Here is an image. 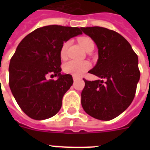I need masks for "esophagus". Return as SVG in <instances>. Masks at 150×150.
I'll return each instance as SVG.
<instances>
[{
	"mask_svg": "<svg viewBox=\"0 0 150 150\" xmlns=\"http://www.w3.org/2000/svg\"><path fill=\"white\" fill-rule=\"evenodd\" d=\"M77 79H78V78L76 77V76H75V75H73V80H74V81H76Z\"/></svg>",
	"mask_w": 150,
	"mask_h": 150,
	"instance_id": "esophagus-1",
	"label": "esophagus"
}]
</instances>
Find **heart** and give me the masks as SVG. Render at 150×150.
Instances as JSON below:
<instances>
[{"label":"heart","mask_w":150,"mask_h":150,"mask_svg":"<svg viewBox=\"0 0 150 150\" xmlns=\"http://www.w3.org/2000/svg\"><path fill=\"white\" fill-rule=\"evenodd\" d=\"M79 43L86 51L89 50L91 47L94 46L93 41L88 36H82V37L79 38ZM68 45H69V41H67V42H64L63 45L61 46V52H60L61 58H65L67 56V50H68ZM89 63L88 61H79L72 60V61H68L65 64L64 69L65 72L75 75L76 77H79V76L83 75L89 69Z\"/></svg>","instance_id":"1"}]
</instances>
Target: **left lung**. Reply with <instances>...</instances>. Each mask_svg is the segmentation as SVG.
<instances>
[{
	"mask_svg": "<svg viewBox=\"0 0 150 150\" xmlns=\"http://www.w3.org/2000/svg\"><path fill=\"white\" fill-rule=\"evenodd\" d=\"M80 29L97 47V63L89 73L100 79H83L82 108L94 118L110 121L123 113L135 97L140 79L138 56L130 43L115 31L99 26Z\"/></svg>",
	"mask_w": 150,
	"mask_h": 150,
	"instance_id": "8db88e82",
	"label": "left lung"
}]
</instances>
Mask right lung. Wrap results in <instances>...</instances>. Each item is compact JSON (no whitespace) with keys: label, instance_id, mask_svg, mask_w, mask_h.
<instances>
[{"label":"right lung","instance_id":"obj_1","mask_svg":"<svg viewBox=\"0 0 150 150\" xmlns=\"http://www.w3.org/2000/svg\"><path fill=\"white\" fill-rule=\"evenodd\" d=\"M81 34L78 27L51 25L36 29L18 45L9 64V86L29 117L45 120L60 110L64 95L73 84L71 75L61 73V46ZM50 74L58 79L47 80Z\"/></svg>","mask_w":150,"mask_h":150}]
</instances>
